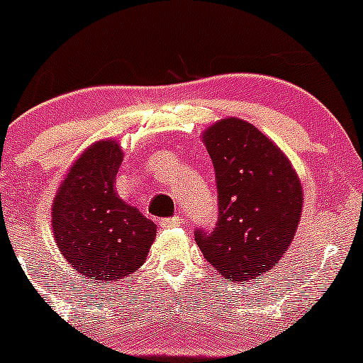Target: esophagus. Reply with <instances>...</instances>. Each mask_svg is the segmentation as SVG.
<instances>
[{"label":"esophagus","mask_w":363,"mask_h":363,"mask_svg":"<svg viewBox=\"0 0 363 363\" xmlns=\"http://www.w3.org/2000/svg\"><path fill=\"white\" fill-rule=\"evenodd\" d=\"M183 222H185V220H183V216L174 215L173 218L160 220V227H166V229H169V227H180V225H183Z\"/></svg>","instance_id":"obj_1"}]
</instances>
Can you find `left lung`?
Instances as JSON below:
<instances>
[{"instance_id": "1", "label": "left lung", "mask_w": 363, "mask_h": 363, "mask_svg": "<svg viewBox=\"0 0 363 363\" xmlns=\"http://www.w3.org/2000/svg\"><path fill=\"white\" fill-rule=\"evenodd\" d=\"M218 192L215 229L196 230L204 259L229 281L279 262L302 215V186L286 155L255 125L229 117L203 133Z\"/></svg>"}]
</instances>
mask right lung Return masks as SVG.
<instances>
[{"label": "right lung", "instance_id": "obj_1", "mask_svg": "<svg viewBox=\"0 0 363 363\" xmlns=\"http://www.w3.org/2000/svg\"><path fill=\"white\" fill-rule=\"evenodd\" d=\"M124 152L115 140L91 145L59 186L52 233L59 252L85 281L124 279L147 260L157 225L113 190Z\"/></svg>", "mask_w": 363, "mask_h": 363}]
</instances>
